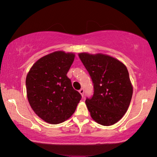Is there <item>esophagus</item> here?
<instances>
[{
    "label": "esophagus",
    "mask_w": 157,
    "mask_h": 157,
    "mask_svg": "<svg viewBox=\"0 0 157 157\" xmlns=\"http://www.w3.org/2000/svg\"><path fill=\"white\" fill-rule=\"evenodd\" d=\"M79 94H80L82 95V96H84V89H81L79 91Z\"/></svg>",
    "instance_id": "1"
}]
</instances>
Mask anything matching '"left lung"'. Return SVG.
Returning a JSON list of instances; mask_svg holds the SVG:
<instances>
[{"label": "left lung", "instance_id": "left-lung-1", "mask_svg": "<svg viewBox=\"0 0 157 157\" xmlns=\"http://www.w3.org/2000/svg\"><path fill=\"white\" fill-rule=\"evenodd\" d=\"M79 57L94 84V95L85 101L91 118L102 125H112L123 118L132 100L133 88L127 67L103 54L82 52Z\"/></svg>", "mask_w": 157, "mask_h": 157}]
</instances>
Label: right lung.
Here are the masks:
<instances>
[{"label":"right lung","instance_id":"obj_1","mask_svg":"<svg viewBox=\"0 0 157 157\" xmlns=\"http://www.w3.org/2000/svg\"><path fill=\"white\" fill-rule=\"evenodd\" d=\"M74 59L73 53H50L34 63L26 77L28 102L46 123L64 122L75 112L81 100L82 95L66 75Z\"/></svg>","mask_w":157,"mask_h":157}]
</instances>
